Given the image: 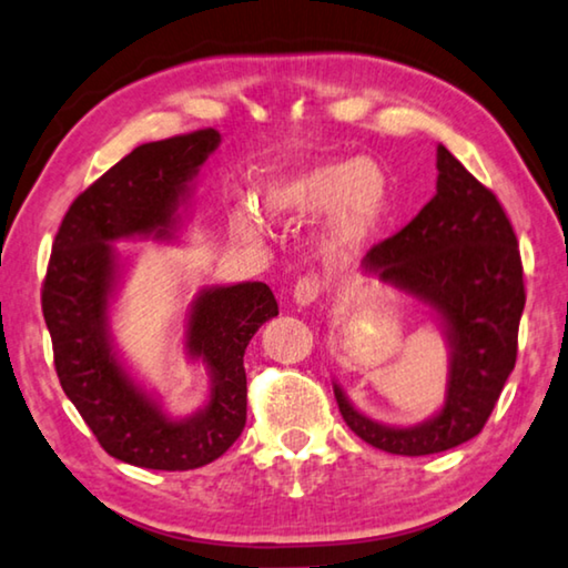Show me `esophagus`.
<instances>
[{
	"instance_id": "esophagus-1",
	"label": "esophagus",
	"mask_w": 568,
	"mask_h": 568,
	"mask_svg": "<svg viewBox=\"0 0 568 568\" xmlns=\"http://www.w3.org/2000/svg\"><path fill=\"white\" fill-rule=\"evenodd\" d=\"M318 295H322V281H318L316 275L301 277V281L293 285V303H295V306H301V308L311 306V303H314Z\"/></svg>"
}]
</instances>
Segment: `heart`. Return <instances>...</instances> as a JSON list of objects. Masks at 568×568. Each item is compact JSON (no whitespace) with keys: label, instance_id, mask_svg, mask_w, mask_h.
I'll list each match as a JSON object with an SVG mask.
<instances>
[{"label":"heart","instance_id":"1","mask_svg":"<svg viewBox=\"0 0 568 568\" xmlns=\"http://www.w3.org/2000/svg\"><path fill=\"white\" fill-rule=\"evenodd\" d=\"M265 205L277 219L306 221L326 215L318 244L329 260H347L378 234L390 211L388 174L371 159H324L285 172L265 187ZM242 239H257L262 223L252 211L231 215Z\"/></svg>","mask_w":568,"mask_h":568}]
</instances>
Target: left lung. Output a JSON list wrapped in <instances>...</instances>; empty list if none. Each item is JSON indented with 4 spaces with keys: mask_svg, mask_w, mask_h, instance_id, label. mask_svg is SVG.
<instances>
[{
    "mask_svg": "<svg viewBox=\"0 0 568 568\" xmlns=\"http://www.w3.org/2000/svg\"><path fill=\"white\" fill-rule=\"evenodd\" d=\"M363 273L433 308L450 361L443 409L412 427L365 417L334 383L347 427L394 455L443 453L476 437L515 367L525 308L520 246L497 195L440 143L435 197L365 254Z\"/></svg>",
    "mask_w": 568,
    "mask_h": 568,
    "instance_id": "1",
    "label": "left lung"
}]
</instances>
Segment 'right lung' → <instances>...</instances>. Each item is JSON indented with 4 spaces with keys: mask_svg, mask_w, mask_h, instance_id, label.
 <instances>
[{
    "mask_svg": "<svg viewBox=\"0 0 568 568\" xmlns=\"http://www.w3.org/2000/svg\"><path fill=\"white\" fill-rule=\"evenodd\" d=\"M215 128L133 149L63 215L43 283V318L63 394L113 458L139 468L190 470L213 463L246 425L244 349L277 301L265 283L203 287L185 322V353L205 365L211 394L187 417L128 371L110 334V303L125 262L115 242L172 239L201 164L219 149Z\"/></svg>",
    "mask_w": 568,
    "mask_h": 568,
    "instance_id": "add662e5",
    "label": "right lung"
}]
</instances>
